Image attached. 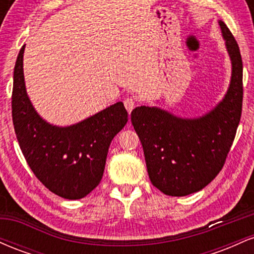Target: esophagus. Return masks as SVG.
I'll use <instances>...</instances> for the list:
<instances>
[{
	"label": "esophagus",
	"mask_w": 254,
	"mask_h": 254,
	"mask_svg": "<svg viewBox=\"0 0 254 254\" xmlns=\"http://www.w3.org/2000/svg\"><path fill=\"white\" fill-rule=\"evenodd\" d=\"M135 100H133L132 98H127L124 100V106H125V109H127V111L129 113H131V111L133 110V107H135Z\"/></svg>",
	"instance_id": "obj_1"
}]
</instances>
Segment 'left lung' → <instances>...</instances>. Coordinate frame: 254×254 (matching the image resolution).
Wrapping results in <instances>:
<instances>
[{
	"label": "left lung",
	"instance_id": "8db88e82",
	"mask_svg": "<svg viewBox=\"0 0 254 254\" xmlns=\"http://www.w3.org/2000/svg\"><path fill=\"white\" fill-rule=\"evenodd\" d=\"M218 25L232 64L224 97L210 111L192 118L157 106H138L131 112L150 182L167 196H188L214 180L222 170L240 122L243 60L228 27L222 20Z\"/></svg>",
	"mask_w": 254,
	"mask_h": 254
}]
</instances>
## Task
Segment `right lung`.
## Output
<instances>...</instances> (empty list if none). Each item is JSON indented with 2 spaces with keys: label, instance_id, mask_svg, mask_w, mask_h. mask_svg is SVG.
Returning <instances> with one entry per match:
<instances>
[{
  "label": "right lung",
  "instance_id": "1",
  "mask_svg": "<svg viewBox=\"0 0 254 254\" xmlns=\"http://www.w3.org/2000/svg\"><path fill=\"white\" fill-rule=\"evenodd\" d=\"M25 46L14 66L11 95L17 142L43 185L65 199H81L100 183L110 144L127 124V112L118 101L68 127L46 122L34 109L26 90Z\"/></svg>",
  "mask_w": 254,
  "mask_h": 254
}]
</instances>
